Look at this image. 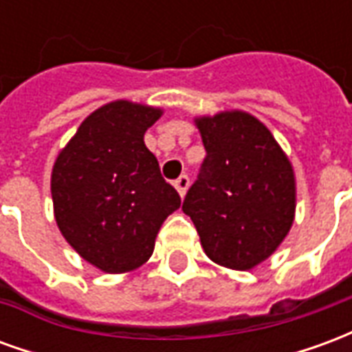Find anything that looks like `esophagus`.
Returning <instances> with one entry per match:
<instances>
[{
	"label": "esophagus",
	"instance_id": "34e87169",
	"mask_svg": "<svg viewBox=\"0 0 352 352\" xmlns=\"http://www.w3.org/2000/svg\"><path fill=\"white\" fill-rule=\"evenodd\" d=\"M188 186H190V179H188V175H181L175 181V188H177V192L181 194V198H183L184 194H186Z\"/></svg>",
	"mask_w": 352,
	"mask_h": 352
}]
</instances>
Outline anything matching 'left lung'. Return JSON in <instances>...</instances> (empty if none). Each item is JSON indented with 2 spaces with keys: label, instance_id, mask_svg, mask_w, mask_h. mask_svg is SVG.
<instances>
[{
  "label": "left lung",
  "instance_id": "8db88e82",
  "mask_svg": "<svg viewBox=\"0 0 352 352\" xmlns=\"http://www.w3.org/2000/svg\"><path fill=\"white\" fill-rule=\"evenodd\" d=\"M194 122L207 156L183 211L214 264L249 272L270 258L292 228L294 168L251 113L221 111Z\"/></svg>",
  "mask_w": 352,
  "mask_h": 352
}]
</instances>
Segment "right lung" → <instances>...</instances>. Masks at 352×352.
Segmentation results:
<instances>
[{
  "instance_id": "right-lung-1",
  "label": "right lung",
  "mask_w": 352,
  "mask_h": 352,
  "mask_svg": "<svg viewBox=\"0 0 352 352\" xmlns=\"http://www.w3.org/2000/svg\"><path fill=\"white\" fill-rule=\"evenodd\" d=\"M160 107L128 100L101 105L58 153L50 175L54 219L80 258L105 273L138 270L160 226L181 207L145 145Z\"/></svg>"
}]
</instances>
